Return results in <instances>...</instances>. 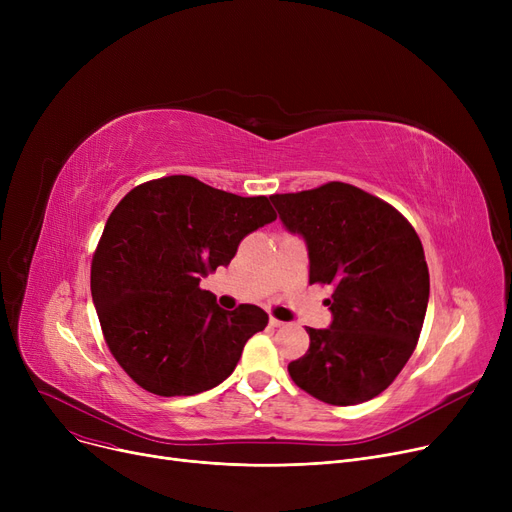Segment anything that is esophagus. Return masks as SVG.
Masks as SVG:
<instances>
[{
	"label": "esophagus",
	"mask_w": 512,
	"mask_h": 512,
	"mask_svg": "<svg viewBox=\"0 0 512 512\" xmlns=\"http://www.w3.org/2000/svg\"><path fill=\"white\" fill-rule=\"evenodd\" d=\"M270 326H272V328H282L284 321H280V319H276V317H270Z\"/></svg>",
	"instance_id": "obj_1"
}]
</instances>
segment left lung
Masks as SVG:
<instances>
[{
  "label": "left lung",
  "instance_id": "left-lung-1",
  "mask_svg": "<svg viewBox=\"0 0 512 512\" xmlns=\"http://www.w3.org/2000/svg\"><path fill=\"white\" fill-rule=\"evenodd\" d=\"M309 253V282L334 288L330 328H307L292 382L336 407L384 392L413 355L429 301V272L413 226L386 201L344 182L272 195Z\"/></svg>",
  "mask_w": 512,
  "mask_h": 512
}]
</instances>
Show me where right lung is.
I'll use <instances>...</instances> for the list:
<instances>
[{
  "instance_id": "add662e5",
  "label": "right lung",
  "mask_w": 512,
  "mask_h": 512,
  "mask_svg": "<svg viewBox=\"0 0 512 512\" xmlns=\"http://www.w3.org/2000/svg\"><path fill=\"white\" fill-rule=\"evenodd\" d=\"M274 220L267 197H238L193 176L139 184L116 205L93 255L91 294L107 346L141 388L193 396L234 371L267 313L226 311L199 282Z\"/></svg>"
}]
</instances>
